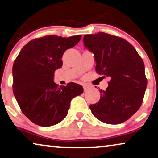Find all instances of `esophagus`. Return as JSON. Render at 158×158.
Here are the masks:
<instances>
[{"label":"esophagus","instance_id":"1","mask_svg":"<svg viewBox=\"0 0 158 158\" xmlns=\"http://www.w3.org/2000/svg\"><path fill=\"white\" fill-rule=\"evenodd\" d=\"M88 89H89L88 86H86V85H85V86H83V90H84V92L85 91H87Z\"/></svg>","mask_w":158,"mask_h":158}]
</instances>
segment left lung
<instances>
[{"label": "left lung", "mask_w": 158, "mask_h": 158, "mask_svg": "<svg viewBox=\"0 0 158 158\" xmlns=\"http://www.w3.org/2000/svg\"><path fill=\"white\" fill-rule=\"evenodd\" d=\"M83 44L94 53L96 72L110 78L106 89L100 90V101L89 106L91 112L103 123L125 122L143 103L147 86L143 60L130 43L115 35H86Z\"/></svg>", "instance_id": "left-lung-1"}]
</instances>
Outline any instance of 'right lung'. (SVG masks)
Instances as JSON below:
<instances>
[{"label": "right lung", "mask_w": 158, "mask_h": 158, "mask_svg": "<svg viewBox=\"0 0 158 158\" xmlns=\"http://www.w3.org/2000/svg\"><path fill=\"white\" fill-rule=\"evenodd\" d=\"M81 35L62 38L47 35L35 38L22 48L12 67L13 93L22 112L40 127H51L68 114L72 98L83 93L75 83L58 87L53 81L66 49L80 41Z\"/></svg>", "instance_id": "obj_1"}]
</instances>
